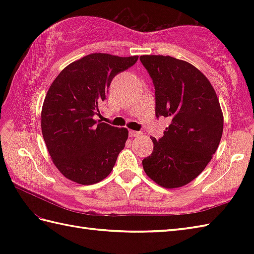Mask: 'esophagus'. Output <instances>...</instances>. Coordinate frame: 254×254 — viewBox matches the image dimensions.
Segmentation results:
<instances>
[{"label":"esophagus","mask_w":254,"mask_h":254,"mask_svg":"<svg viewBox=\"0 0 254 254\" xmlns=\"http://www.w3.org/2000/svg\"><path fill=\"white\" fill-rule=\"evenodd\" d=\"M141 134H142V133L138 132V131H133V130L128 131V135L132 136V137H137V136L141 135Z\"/></svg>","instance_id":"esophagus-1"}]
</instances>
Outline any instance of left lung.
<instances>
[{
	"label": "left lung",
	"instance_id": "obj_1",
	"mask_svg": "<svg viewBox=\"0 0 254 254\" xmlns=\"http://www.w3.org/2000/svg\"><path fill=\"white\" fill-rule=\"evenodd\" d=\"M155 87V115L170 120L164 136L152 137L154 150L142 164L164 188L186 186L216 152L224 119L216 93L192 64L165 56L139 58Z\"/></svg>",
	"mask_w": 254,
	"mask_h": 254
}]
</instances>
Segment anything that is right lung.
<instances>
[{
    "label": "right lung",
    "instance_id": "1",
    "mask_svg": "<svg viewBox=\"0 0 254 254\" xmlns=\"http://www.w3.org/2000/svg\"><path fill=\"white\" fill-rule=\"evenodd\" d=\"M137 59L94 53L69 64L53 80L42 106L41 130L53 163L67 179L94 185L111 172L128 132L95 117L113 77Z\"/></svg>",
    "mask_w": 254,
    "mask_h": 254
}]
</instances>
